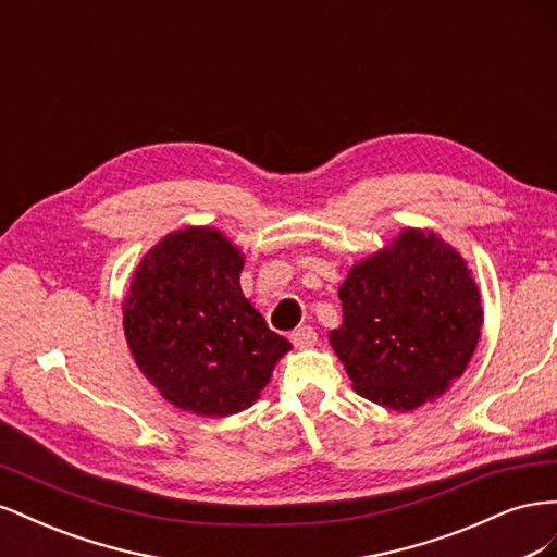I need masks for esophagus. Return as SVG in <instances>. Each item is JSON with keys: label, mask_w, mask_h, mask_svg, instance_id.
<instances>
[{"label": "esophagus", "mask_w": 557, "mask_h": 557, "mask_svg": "<svg viewBox=\"0 0 557 557\" xmlns=\"http://www.w3.org/2000/svg\"><path fill=\"white\" fill-rule=\"evenodd\" d=\"M290 339H293V344L297 348H311L318 342V334H315V330L311 325H301V327H297L290 334Z\"/></svg>", "instance_id": "obj_1"}]
</instances>
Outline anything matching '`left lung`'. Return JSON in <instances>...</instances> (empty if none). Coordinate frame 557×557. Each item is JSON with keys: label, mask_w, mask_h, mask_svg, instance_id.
I'll use <instances>...</instances> for the list:
<instances>
[{"label": "left lung", "mask_w": 557, "mask_h": 557, "mask_svg": "<svg viewBox=\"0 0 557 557\" xmlns=\"http://www.w3.org/2000/svg\"><path fill=\"white\" fill-rule=\"evenodd\" d=\"M344 323L330 344L369 401L411 411L462 376L481 336V295L434 232L404 230L391 250L350 269Z\"/></svg>", "instance_id": "8db88e82"}]
</instances>
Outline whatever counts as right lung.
I'll return each mask as SVG.
<instances>
[{
	"mask_svg": "<svg viewBox=\"0 0 557 557\" xmlns=\"http://www.w3.org/2000/svg\"><path fill=\"white\" fill-rule=\"evenodd\" d=\"M244 258L221 232L166 234L134 272L123 305L127 346L164 399L197 416H232L260 397L293 346L244 297Z\"/></svg>",
	"mask_w": 557,
	"mask_h": 557,
	"instance_id": "1",
	"label": "right lung"
}]
</instances>
